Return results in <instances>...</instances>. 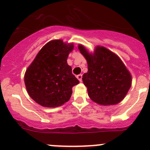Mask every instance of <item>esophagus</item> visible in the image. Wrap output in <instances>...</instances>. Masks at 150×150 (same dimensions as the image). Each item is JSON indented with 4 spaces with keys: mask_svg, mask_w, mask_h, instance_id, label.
Here are the masks:
<instances>
[{
    "mask_svg": "<svg viewBox=\"0 0 150 150\" xmlns=\"http://www.w3.org/2000/svg\"><path fill=\"white\" fill-rule=\"evenodd\" d=\"M77 78L79 80L80 82H81V81H82V75H81V74H80V75H77Z\"/></svg>",
    "mask_w": 150,
    "mask_h": 150,
    "instance_id": "34e87169",
    "label": "esophagus"
}]
</instances>
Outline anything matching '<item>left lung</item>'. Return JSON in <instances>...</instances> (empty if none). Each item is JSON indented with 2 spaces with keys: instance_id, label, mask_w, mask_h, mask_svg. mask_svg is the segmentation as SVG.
I'll list each match as a JSON object with an SVG mask.
<instances>
[{
  "instance_id": "8db88e82",
  "label": "left lung",
  "mask_w": 150,
  "mask_h": 150,
  "mask_svg": "<svg viewBox=\"0 0 150 150\" xmlns=\"http://www.w3.org/2000/svg\"><path fill=\"white\" fill-rule=\"evenodd\" d=\"M78 49L88 63V72L82 79L90 99L104 106L121 102L131 88L132 78L120 57L104 46L95 47L93 53L81 44Z\"/></svg>"
}]
</instances>
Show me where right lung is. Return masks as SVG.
Here are the masks:
<instances>
[{
    "label": "right lung",
    "instance_id": "add662e5",
    "mask_svg": "<svg viewBox=\"0 0 150 150\" xmlns=\"http://www.w3.org/2000/svg\"><path fill=\"white\" fill-rule=\"evenodd\" d=\"M73 43L62 40L48 42L26 69L25 83L29 96L45 107H57L69 100L79 81L72 73L67 57Z\"/></svg>",
    "mask_w": 150,
    "mask_h": 150
}]
</instances>
